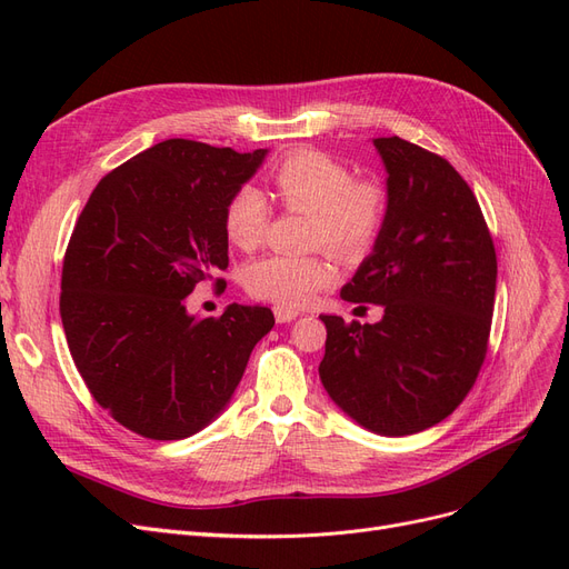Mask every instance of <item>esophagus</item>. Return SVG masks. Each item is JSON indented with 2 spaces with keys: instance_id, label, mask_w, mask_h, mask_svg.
I'll use <instances>...</instances> for the list:
<instances>
[{
  "instance_id": "34e87169",
  "label": "esophagus",
  "mask_w": 569,
  "mask_h": 569,
  "mask_svg": "<svg viewBox=\"0 0 569 569\" xmlns=\"http://www.w3.org/2000/svg\"><path fill=\"white\" fill-rule=\"evenodd\" d=\"M297 316H299V311H295V308H287V306L274 308V320H278V322H289V320H295Z\"/></svg>"
}]
</instances>
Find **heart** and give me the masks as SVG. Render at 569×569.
<instances>
[{
	"instance_id": "obj_1",
	"label": "heart",
	"mask_w": 569,
	"mask_h": 569,
	"mask_svg": "<svg viewBox=\"0 0 569 569\" xmlns=\"http://www.w3.org/2000/svg\"><path fill=\"white\" fill-rule=\"evenodd\" d=\"M274 197L291 213H308V244L330 249L339 258H360L380 237L389 194L375 178H353V170L318 149H297L272 166ZM272 220L268 197L253 184L239 187L222 213V230L239 251L266 242ZM332 282V266L320 253H270L244 270L253 297L287 308L311 301Z\"/></svg>"
}]
</instances>
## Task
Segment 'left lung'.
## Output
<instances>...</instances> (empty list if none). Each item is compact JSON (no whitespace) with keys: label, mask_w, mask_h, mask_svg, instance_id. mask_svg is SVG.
Segmentation results:
<instances>
[{"label":"left lung","mask_w":569,"mask_h":569,"mask_svg":"<svg viewBox=\"0 0 569 569\" xmlns=\"http://www.w3.org/2000/svg\"><path fill=\"white\" fill-rule=\"evenodd\" d=\"M387 168L385 228L341 299L377 303L375 325L320 316L318 368L330 399L385 437L449 418L487 358L496 297V249L477 197L439 153L377 137Z\"/></svg>","instance_id":"left-lung-1"}]
</instances>
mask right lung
I'll return each mask as SVG.
<instances>
[{
  "mask_svg": "<svg viewBox=\"0 0 569 569\" xmlns=\"http://www.w3.org/2000/svg\"><path fill=\"white\" fill-rule=\"evenodd\" d=\"M268 149L166 140L99 180L63 256L61 322L94 401L130 432L176 441L226 408L272 311L194 318V287L226 282L228 199Z\"/></svg>",
  "mask_w": 569,
  "mask_h": 569,
  "instance_id": "obj_1",
  "label": "right lung"
}]
</instances>
